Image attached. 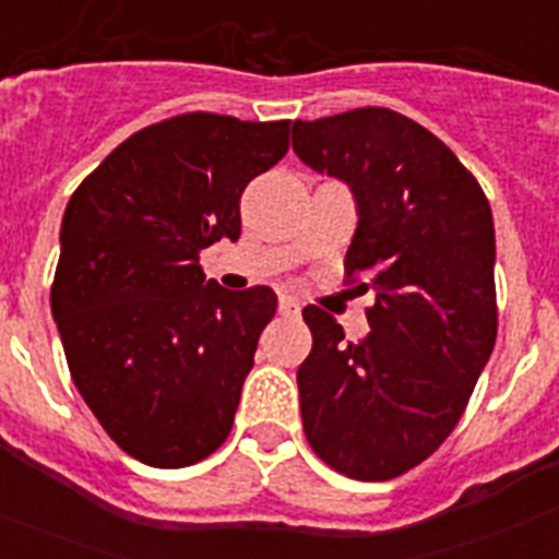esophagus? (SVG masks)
I'll list each match as a JSON object with an SVG mask.
<instances>
[{"label": "esophagus", "instance_id": "obj_1", "mask_svg": "<svg viewBox=\"0 0 559 559\" xmlns=\"http://www.w3.org/2000/svg\"><path fill=\"white\" fill-rule=\"evenodd\" d=\"M280 313H283V316H299V313H302V302H299L296 296L283 294V296H280Z\"/></svg>", "mask_w": 559, "mask_h": 559}]
</instances>
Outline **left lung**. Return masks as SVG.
Masks as SVG:
<instances>
[{
  "mask_svg": "<svg viewBox=\"0 0 559 559\" xmlns=\"http://www.w3.org/2000/svg\"><path fill=\"white\" fill-rule=\"evenodd\" d=\"M294 151L353 190L344 269L374 294L360 341L328 310H302L313 333L296 372L305 437L333 471L386 481L445 442L496 347L490 201L445 142L392 108L296 120Z\"/></svg>",
  "mask_w": 559,
  "mask_h": 559,
  "instance_id": "8db88e82",
  "label": "left lung"
}]
</instances>
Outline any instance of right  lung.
Returning a JSON list of instances; mask_svg holds the SVG:
<instances>
[{
    "mask_svg": "<svg viewBox=\"0 0 559 559\" xmlns=\"http://www.w3.org/2000/svg\"><path fill=\"white\" fill-rule=\"evenodd\" d=\"M288 128L179 114L114 147L63 212L49 305L69 372L151 467L195 464L229 437L276 294L206 283L199 254L240 237V195L288 153Z\"/></svg>",
    "mask_w": 559,
    "mask_h": 559,
    "instance_id": "right-lung-1",
    "label": "right lung"
}]
</instances>
